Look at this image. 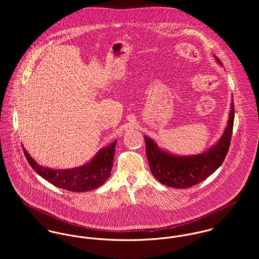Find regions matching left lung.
<instances>
[{
  "label": "left lung",
  "instance_id": "left-lung-1",
  "mask_svg": "<svg viewBox=\"0 0 259 259\" xmlns=\"http://www.w3.org/2000/svg\"><path fill=\"white\" fill-rule=\"evenodd\" d=\"M222 65V61L215 58ZM234 120V104L231 103L229 118L224 134L214 147L205 152L190 156H176L157 148L145 137L146 152L150 171L162 185L175 188H187L197 185L212 175L223 162L230 147Z\"/></svg>",
  "mask_w": 259,
  "mask_h": 259
}]
</instances>
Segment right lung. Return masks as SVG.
I'll return each instance as SVG.
<instances>
[{"instance_id": "right-lung-1", "label": "right lung", "mask_w": 259, "mask_h": 259, "mask_svg": "<svg viewBox=\"0 0 259 259\" xmlns=\"http://www.w3.org/2000/svg\"><path fill=\"white\" fill-rule=\"evenodd\" d=\"M116 141L103 148L85 165L72 169H52L38 165L25 150L24 153L30 165L42 179L60 188L74 192L93 190L104 185L111 175Z\"/></svg>"}]
</instances>
